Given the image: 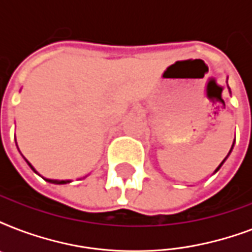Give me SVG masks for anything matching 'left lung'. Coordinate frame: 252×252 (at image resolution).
I'll return each instance as SVG.
<instances>
[{
  "label": "left lung",
  "mask_w": 252,
  "mask_h": 252,
  "mask_svg": "<svg viewBox=\"0 0 252 252\" xmlns=\"http://www.w3.org/2000/svg\"><path fill=\"white\" fill-rule=\"evenodd\" d=\"M233 146H234V144H233ZM233 146H231V149H233ZM231 149H230V152H231ZM230 152H229V154H230ZM229 154H227V156H229ZM226 158H227V157H226ZM226 158H225V159H226ZM225 159H223V161L221 162V165H220L219 167L216 168V171H219V170H220V167H221V166H222V163H223V162H225ZM216 171H215V172H216Z\"/></svg>",
  "instance_id": "left-lung-1"
}]
</instances>
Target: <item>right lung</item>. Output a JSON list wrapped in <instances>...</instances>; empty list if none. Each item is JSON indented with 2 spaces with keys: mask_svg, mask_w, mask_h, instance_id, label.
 <instances>
[{
  "mask_svg": "<svg viewBox=\"0 0 252 252\" xmlns=\"http://www.w3.org/2000/svg\"><path fill=\"white\" fill-rule=\"evenodd\" d=\"M26 162L29 163V166H30V167H31V168H32L33 171L36 172V170H35V168L32 167V165H31V163H30V162L27 161V159H26ZM36 174H37V172H36ZM44 179H45V178H44ZM45 180H47V182H49V183H55V184H66V183H70V180H55V179H45Z\"/></svg>",
  "mask_w": 252,
  "mask_h": 252,
  "instance_id": "obj_1",
  "label": "right lung"
}]
</instances>
